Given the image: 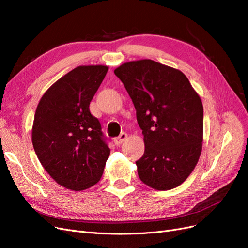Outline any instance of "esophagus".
Returning a JSON list of instances; mask_svg holds the SVG:
<instances>
[{"label":"esophagus","mask_w":248,"mask_h":248,"mask_svg":"<svg viewBox=\"0 0 248 248\" xmlns=\"http://www.w3.org/2000/svg\"><path fill=\"white\" fill-rule=\"evenodd\" d=\"M127 138H128V136H127L126 132H121V133H120V136L115 139V144L118 145V146L121 145L122 142H123Z\"/></svg>","instance_id":"1"}]
</instances>
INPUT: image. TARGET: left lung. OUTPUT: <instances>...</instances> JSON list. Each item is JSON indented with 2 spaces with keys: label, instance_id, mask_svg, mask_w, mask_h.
Returning a JSON list of instances; mask_svg holds the SVG:
<instances>
[{
  "label": "left lung",
  "instance_id": "8db88e82",
  "mask_svg": "<svg viewBox=\"0 0 248 248\" xmlns=\"http://www.w3.org/2000/svg\"><path fill=\"white\" fill-rule=\"evenodd\" d=\"M137 109L145 153L136 163L140 179L157 190L182 184L202 152L204 108L185 74L153 60L115 69Z\"/></svg>",
  "mask_w": 248,
  "mask_h": 248
}]
</instances>
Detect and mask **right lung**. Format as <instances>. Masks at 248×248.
<instances>
[{"instance_id":"right-lung-1","label":"right lung","mask_w":248,"mask_h":248,"mask_svg":"<svg viewBox=\"0 0 248 248\" xmlns=\"http://www.w3.org/2000/svg\"><path fill=\"white\" fill-rule=\"evenodd\" d=\"M108 66H78L43 94L36 108L32 142L49 176L61 186L85 190L99 181L110 150L98 119L90 112Z\"/></svg>"}]
</instances>
